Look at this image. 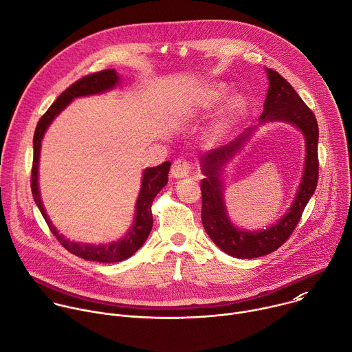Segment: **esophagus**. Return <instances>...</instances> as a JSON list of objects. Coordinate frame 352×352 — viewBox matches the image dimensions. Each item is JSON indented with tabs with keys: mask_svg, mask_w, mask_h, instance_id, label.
I'll return each instance as SVG.
<instances>
[{
	"mask_svg": "<svg viewBox=\"0 0 352 352\" xmlns=\"http://www.w3.org/2000/svg\"><path fill=\"white\" fill-rule=\"evenodd\" d=\"M190 163L185 159H177L171 167V175L174 178H185L190 174Z\"/></svg>",
	"mask_w": 352,
	"mask_h": 352,
	"instance_id": "1",
	"label": "esophagus"
}]
</instances>
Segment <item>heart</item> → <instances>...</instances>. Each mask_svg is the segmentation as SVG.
Segmentation results:
<instances>
[{"label": "heart", "instance_id": "obj_1", "mask_svg": "<svg viewBox=\"0 0 352 352\" xmlns=\"http://www.w3.org/2000/svg\"><path fill=\"white\" fill-rule=\"evenodd\" d=\"M225 91H226V87L223 84H217V85L211 87L207 91V94H206L203 106L204 107H211V106L217 104L218 102H221L223 95H225ZM246 107H248V100H246V98L243 95L232 96L229 99L228 104H226L221 127H226L228 124H230L233 122H236L238 119H241V117L243 116V113L246 111Z\"/></svg>", "mask_w": 352, "mask_h": 352}]
</instances>
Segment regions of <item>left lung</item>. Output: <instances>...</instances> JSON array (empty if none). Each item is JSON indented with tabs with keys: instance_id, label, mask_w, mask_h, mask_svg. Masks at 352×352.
I'll use <instances>...</instances> for the list:
<instances>
[{
	"instance_id": "1",
	"label": "left lung",
	"mask_w": 352,
	"mask_h": 352,
	"mask_svg": "<svg viewBox=\"0 0 352 352\" xmlns=\"http://www.w3.org/2000/svg\"><path fill=\"white\" fill-rule=\"evenodd\" d=\"M270 88L264 102L260 124L283 122L297 127L305 140L304 173L296 197L286 214L276 223L263 230L239 229L228 217L222 173L229 160L236 156L258 127H249L228 145L204 153L200 157L201 171V222L210 239L226 254L236 258H257L279 249L293 233L301 214L318 184V137L319 129L312 110L302 102L294 88L275 70L265 69Z\"/></svg>"
}]
</instances>
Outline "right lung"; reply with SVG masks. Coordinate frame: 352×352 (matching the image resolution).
I'll use <instances>...</instances> for the list:
<instances>
[{
	"instance_id": "obj_1",
	"label": "right lung",
	"mask_w": 352,
	"mask_h": 352,
	"mask_svg": "<svg viewBox=\"0 0 352 352\" xmlns=\"http://www.w3.org/2000/svg\"><path fill=\"white\" fill-rule=\"evenodd\" d=\"M119 82H120V77L114 69L102 70V72L88 74V76L77 80L67 89H65L58 96V99L50 106V109L45 111V114L37 123V127L34 131V138H33L34 153H33V168H32V192H33L34 201H36L37 207L40 208L51 232L59 241V243L66 250H69L72 254L81 257L87 261H98V263H106V264L119 263V261H124V260L130 258L133 254H135L137 250L141 249V246L148 239L149 233L152 230V225H153L152 203H153V199L156 197V195L167 185L171 163L164 162L163 164H160L157 167L146 168L144 171L142 185H141V190H140L137 204H135L134 222H133L129 233H126V236L122 241L113 242L110 245H88V243H77V242H72V241L66 239L52 225L48 214L45 212L44 204L41 201L40 190H38V162H40L41 141L44 138L47 129L54 122L55 117L74 98L106 92L109 89H113Z\"/></svg>"
}]
</instances>
